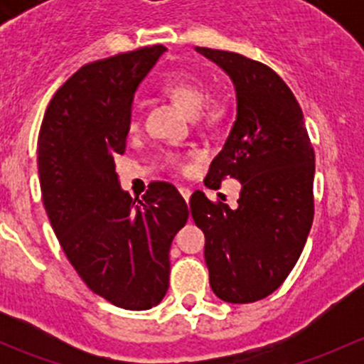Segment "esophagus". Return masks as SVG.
Wrapping results in <instances>:
<instances>
[{"mask_svg": "<svg viewBox=\"0 0 364 364\" xmlns=\"http://www.w3.org/2000/svg\"><path fill=\"white\" fill-rule=\"evenodd\" d=\"M179 193H181V197L185 200L190 199V196H192V190L186 188V186H179Z\"/></svg>", "mask_w": 364, "mask_h": 364, "instance_id": "34e87169", "label": "esophagus"}]
</instances>
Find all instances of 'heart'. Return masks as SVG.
Wrapping results in <instances>:
<instances>
[{
	"mask_svg": "<svg viewBox=\"0 0 364 364\" xmlns=\"http://www.w3.org/2000/svg\"><path fill=\"white\" fill-rule=\"evenodd\" d=\"M161 90H164V93L167 95V97H171L186 114L203 117L205 123H216V121H220L225 116V102H205L208 100V87H205L203 80L186 75H176L172 77V79H168ZM135 128H137V119L132 117L130 130H135ZM165 165H167L168 168H172V171H188V161H186L185 156L176 155V153L165 155Z\"/></svg>",
	"mask_w": 364,
	"mask_h": 364,
	"instance_id": "b5f03b06",
	"label": "heart"
}]
</instances>
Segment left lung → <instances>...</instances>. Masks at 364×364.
<instances>
[{
	"label": "left lung",
	"mask_w": 364,
	"mask_h": 364,
	"mask_svg": "<svg viewBox=\"0 0 364 364\" xmlns=\"http://www.w3.org/2000/svg\"><path fill=\"white\" fill-rule=\"evenodd\" d=\"M225 70L237 116L205 176L220 188L241 183L237 208L190 197L204 232L209 285L227 303H253L277 291L296 266L314 222L315 153L296 97L274 70L229 50L196 47Z\"/></svg>",
	"instance_id": "obj_1"
}]
</instances>
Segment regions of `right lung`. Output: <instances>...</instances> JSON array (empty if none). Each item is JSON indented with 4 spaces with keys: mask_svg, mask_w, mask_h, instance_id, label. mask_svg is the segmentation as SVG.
<instances>
[{
    "mask_svg": "<svg viewBox=\"0 0 364 364\" xmlns=\"http://www.w3.org/2000/svg\"><path fill=\"white\" fill-rule=\"evenodd\" d=\"M164 50L141 47L84 65L56 91L38 134L42 200L58 241L84 284L124 310L164 299L171 243L188 220L171 183H151L135 205L114 165L135 90Z\"/></svg>",
    "mask_w": 364,
    "mask_h": 364,
    "instance_id": "add662e5",
    "label": "right lung"
}]
</instances>
